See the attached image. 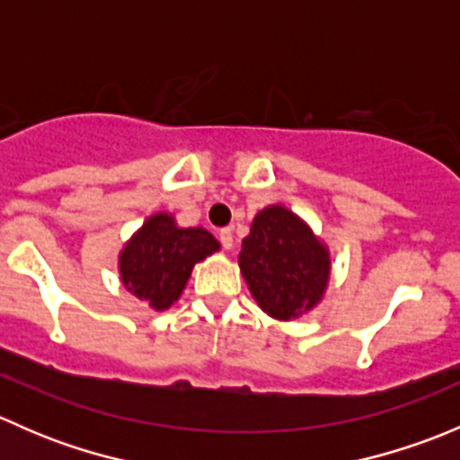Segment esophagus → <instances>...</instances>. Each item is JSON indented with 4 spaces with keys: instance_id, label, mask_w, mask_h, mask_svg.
<instances>
[{
    "instance_id": "1",
    "label": "esophagus",
    "mask_w": 460,
    "mask_h": 460,
    "mask_svg": "<svg viewBox=\"0 0 460 460\" xmlns=\"http://www.w3.org/2000/svg\"><path fill=\"white\" fill-rule=\"evenodd\" d=\"M217 238H220L222 247H225L226 252H229V249L234 247V234H231V229H222L220 234H217Z\"/></svg>"
}]
</instances>
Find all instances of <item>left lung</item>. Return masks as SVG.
<instances>
[{
  "label": "left lung",
  "instance_id": "8db88e82",
  "mask_svg": "<svg viewBox=\"0 0 460 460\" xmlns=\"http://www.w3.org/2000/svg\"><path fill=\"white\" fill-rule=\"evenodd\" d=\"M238 264L260 309L276 320L312 312L327 291L332 271L327 244L282 204L256 213Z\"/></svg>",
  "mask_w": 460,
  "mask_h": 460
}]
</instances>
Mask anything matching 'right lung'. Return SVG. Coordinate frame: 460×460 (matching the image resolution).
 Segmentation results:
<instances>
[{"label": "right lung", "mask_w": 460, "mask_h": 460, "mask_svg": "<svg viewBox=\"0 0 460 460\" xmlns=\"http://www.w3.org/2000/svg\"><path fill=\"white\" fill-rule=\"evenodd\" d=\"M216 252L220 243L207 229H184L171 213H153L119 252V278L128 294L164 312L182 296L196 262Z\"/></svg>", "instance_id": "right-lung-1"}]
</instances>
